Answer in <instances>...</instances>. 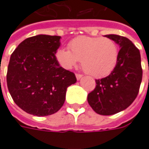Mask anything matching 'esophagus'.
Returning <instances> with one entry per match:
<instances>
[{
    "instance_id": "34e87169",
    "label": "esophagus",
    "mask_w": 149,
    "mask_h": 149,
    "mask_svg": "<svg viewBox=\"0 0 149 149\" xmlns=\"http://www.w3.org/2000/svg\"><path fill=\"white\" fill-rule=\"evenodd\" d=\"M76 77H77V79L80 80L81 77H82V75L81 74H76Z\"/></svg>"
}]
</instances>
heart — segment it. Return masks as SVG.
I'll return each instance as SVG.
<instances>
[{"mask_svg":"<svg viewBox=\"0 0 149 149\" xmlns=\"http://www.w3.org/2000/svg\"><path fill=\"white\" fill-rule=\"evenodd\" d=\"M69 50L59 49L55 57L61 67L72 69L81 60L85 72L94 77H103L115 69L118 59L117 44L108 38L80 36L68 44Z\"/></svg>","mask_w":149,"mask_h":149,"instance_id":"1","label":"heart"}]
</instances>
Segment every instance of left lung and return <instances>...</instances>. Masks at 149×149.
I'll use <instances>...</instances> for the list:
<instances>
[{
  "instance_id": "1",
  "label": "left lung",
  "mask_w": 149,
  "mask_h": 149,
  "mask_svg": "<svg viewBox=\"0 0 149 149\" xmlns=\"http://www.w3.org/2000/svg\"><path fill=\"white\" fill-rule=\"evenodd\" d=\"M120 46L119 59L109 76L95 80L96 86L88 94L87 101L95 113L111 116L125 110L138 95L143 70L139 50L129 39L107 34Z\"/></svg>"
}]
</instances>
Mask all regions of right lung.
<instances>
[{"mask_svg": "<svg viewBox=\"0 0 149 149\" xmlns=\"http://www.w3.org/2000/svg\"><path fill=\"white\" fill-rule=\"evenodd\" d=\"M60 36L39 34L24 39L10 56L6 81L15 103L28 114L47 116L63 105L67 88L77 81L60 67L55 54Z\"/></svg>", "mask_w": 149, "mask_h": 149, "instance_id": "obj_1", "label": "right lung"}]
</instances>
